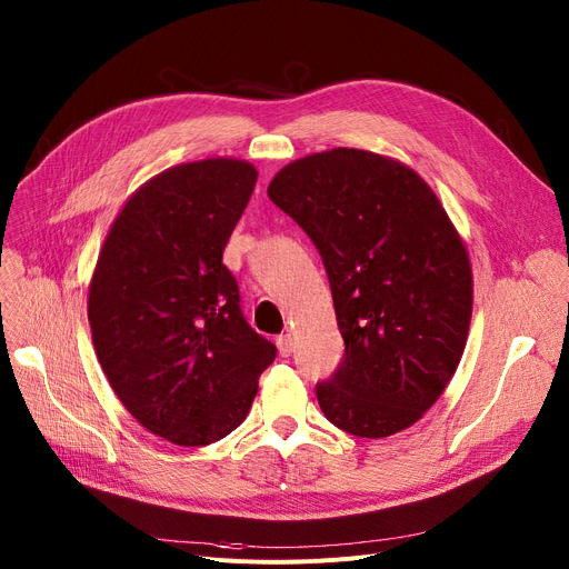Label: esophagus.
Wrapping results in <instances>:
<instances>
[{"label": "esophagus", "instance_id": "34e87169", "mask_svg": "<svg viewBox=\"0 0 569 569\" xmlns=\"http://www.w3.org/2000/svg\"><path fill=\"white\" fill-rule=\"evenodd\" d=\"M277 348H279V355H281V357H290L292 350H295L292 337H290V335H281V337L277 339Z\"/></svg>", "mask_w": 569, "mask_h": 569}]
</instances>
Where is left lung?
I'll return each mask as SVG.
<instances>
[{"label":"left lung","instance_id":"left-lung-1","mask_svg":"<svg viewBox=\"0 0 569 569\" xmlns=\"http://www.w3.org/2000/svg\"><path fill=\"white\" fill-rule=\"evenodd\" d=\"M318 249L343 360L316 385L327 420L385 438L438 401L466 348L472 274L466 247L415 170L337 147L288 163L267 189Z\"/></svg>","mask_w":569,"mask_h":569}]
</instances>
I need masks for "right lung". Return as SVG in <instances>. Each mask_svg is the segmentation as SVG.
Instances as JSON below:
<instances>
[{"mask_svg":"<svg viewBox=\"0 0 569 569\" xmlns=\"http://www.w3.org/2000/svg\"><path fill=\"white\" fill-rule=\"evenodd\" d=\"M258 172L247 161L174 166L140 187L101 249L87 316L101 369L136 420L200 447L244 422L277 346L239 309L223 249Z\"/></svg>","mask_w":569,"mask_h":569,"instance_id":"add662e5","label":"right lung"}]
</instances>
